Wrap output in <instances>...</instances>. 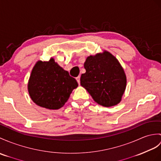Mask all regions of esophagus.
I'll list each match as a JSON object with an SVG mask.
<instances>
[{
	"label": "esophagus",
	"instance_id": "obj_1",
	"mask_svg": "<svg viewBox=\"0 0 161 161\" xmlns=\"http://www.w3.org/2000/svg\"><path fill=\"white\" fill-rule=\"evenodd\" d=\"M76 80L78 82V84H80V76H78L76 77Z\"/></svg>",
	"mask_w": 161,
	"mask_h": 161
}]
</instances>
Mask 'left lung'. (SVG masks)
<instances>
[{"mask_svg": "<svg viewBox=\"0 0 161 161\" xmlns=\"http://www.w3.org/2000/svg\"><path fill=\"white\" fill-rule=\"evenodd\" d=\"M81 86L101 106L110 107L121 101L126 88V76L118 59L109 52L90 55L84 62Z\"/></svg>", "mask_w": 161, "mask_h": 161, "instance_id": "obj_1", "label": "left lung"}]
</instances>
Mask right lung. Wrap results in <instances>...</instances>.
I'll list each match as a JSON object with an SVG mask.
<instances>
[{"label":"right lung","mask_w":161,"mask_h":161,"mask_svg":"<svg viewBox=\"0 0 161 161\" xmlns=\"http://www.w3.org/2000/svg\"><path fill=\"white\" fill-rule=\"evenodd\" d=\"M77 86L76 80L51 58L48 62H36L29 80L28 91L38 106L58 110L64 105Z\"/></svg>","instance_id":"1"}]
</instances>
